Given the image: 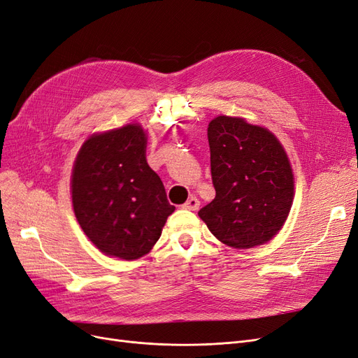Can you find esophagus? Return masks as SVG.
I'll use <instances>...</instances> for the list:
<instances>
[{
    "instance_id": "34e87169",
    "label": "esophagus",
    "mask_w": 358,
    "mask_h": 358,
    "mask_svg": "<svg viewBox=\"0 0 358 358\" xmlns=\"http://www.w3.org/2000/svg\"><path fill=\"white\" fill-rule=\"evenodd\" d=\"M199 206H201V202H199V199H197V197H194V196H192L190 199L182 205L184 209H189V210H196V209H199Z\"/></svg>"
}]
</instances>
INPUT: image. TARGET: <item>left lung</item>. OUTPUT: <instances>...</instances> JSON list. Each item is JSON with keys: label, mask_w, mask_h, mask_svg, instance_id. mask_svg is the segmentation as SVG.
Here are the masks:
<instances>
[{"label": "left lung", "mask_w": 358, "mask_h": 358, "mask_svg": "<svg viewBox=\"0 0 358 358\" xmlns=\"http://www.w3.org/2000/svg\"><path fill=\"white\" fill-rule=\"evenodd\" d=\"M215 199L199 210L209 231L236 249L267 243L294 202V174L280 141L243 117L217 116L208 125Z\"/></svg>", "instance_id": "1"}]
</instances>
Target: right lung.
I'll return each instance as SVG.
<instances>
[{"label":"right lung","instance_id":"obj_1","mask_svg":"<svg viewBox=\"0 0 358 358\" xmlns=\"http://www.w3.org/2000/svg\"><path fill=\"white\" fill-rule=\"evenodd\" d=\"M145 144L141 125L128 124L92 134L75 159L73 213L104 255L131 261L149 254L176 209L145 161Z\"/></svg>","mask_w":358,"mask_h":358}]
</instances>
